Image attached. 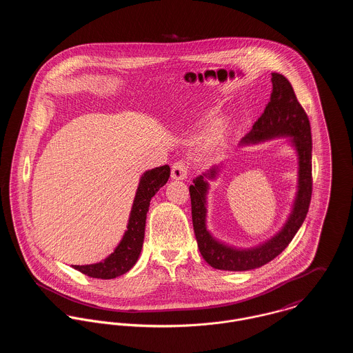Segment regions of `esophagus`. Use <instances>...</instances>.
Returning a JSON list of instances; mask_svg holds the SVG:
<instances>
[{"mask_svg": "<svg viewBox=\"0 0 353 353\" xmlns=\"http://www.w3.org/2000/svg\"><path fill=\"white\" fill-rule=\"evenodd\" d=\"M171 178L174 181H183L188 178V165L183 161H176L171 168Z\"/></svg>", "mask_w": 353, "mask_h": 353, "instance_id": "esophagus-1", "label": "esophagus"}]
</instances>
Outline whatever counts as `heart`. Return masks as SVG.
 I'll return each instance as SVG.
<instances>
[{"label":"heart","mask_w":353,"mask_h":353,"mask_svg":"<svg viewBox=\"0 0 353 353\" xmlns=\"http://www.w3.org/2000/svg\"><path fill=\"white\" fill-rule=\"evenodd\" d=\"M227 140V126L223 121L213 123L201 137L200 145L203 151H216L224 145Z\"/></svg>","instance_id":"b5f03b06"}]
</instances>
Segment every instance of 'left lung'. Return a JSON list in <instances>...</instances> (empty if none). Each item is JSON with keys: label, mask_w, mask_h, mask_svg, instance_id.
<instances>
[{"label": "left lung", "mask_w": 353, "mask_h": 353, "mask_svg": "<svg viewBox=\"0 0 353 353\" xmlns=\"http://www.w3.org/2000/svg\"><path fill=\"white\" fill-rule=\"evenodd\" d=\"M273 91L263 114L252 125V129L239 143L241 147L254 145L274 139L287 137L298 157V183L291 213L283 227L272 238L248 249L230 246L216 239L206 225L209 182L216 181L221 172V164L212 165L208 171L193 179L190 185L192 217L202 258L214 269L245 272L263 266L274 259L291 243L307 216L311 201V128L307 114L296 99L291 83L280 73H272Z\"/></svg>", "instance_id": "1"}]
</instances>
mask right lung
Returning <instances> with one entry per match:
<instances>
[{
  "label": "right lung",
  "mask_w": 353,
  "mask_h": 353,
  "mask_svg": "<svg viewBox=\"0 0 353 353\" xmlns=\"http://www.w3.org/2000/svg\"><path fill=\"white\" fill-rule=\"evenodd\" d=\"M170 178V167L161 165L145 171L139 182V188L129 214L126 231L118 246L101 262L91 265H72L73 269L92 279L110 280L129 272L137 262L144 243L145 220L152 197L163 188Z\"/></svg>",
  "instance_id": "add662e5"
}]
</instances>
